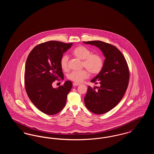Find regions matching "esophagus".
I'll return each instance as SVG.
<instances>
[{"label":"esophagus","instance_id":"obj_1","mask_svg":"<svg viewBox=\"0 0 154 154\" xmlns=\"http://www.w3.org/2000/svg\"><path fill=\"white\" fill-rule=\"evenodd\" d=\"M73 87H76V86H78V85H80V84L76 83V82H73Z\"/></svg>","mask_w":154,"mask_h":154}]
</instances>
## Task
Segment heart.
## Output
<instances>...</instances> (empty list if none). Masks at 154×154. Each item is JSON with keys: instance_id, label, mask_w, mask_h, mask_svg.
Instances as JSON below:
<instances>
[{"instance_id": "b5f03b06", "label": "heart", "mask_w": 154, "mask_h": 154, "mask_svg": "<svg viewBox=\"0 0 154 154\" xmlns=\"http://www.w3.org/2000/svg\"><path fill=\"white\" fill-rule=\"evenodd\" d=\"M72 54L75 57L82 60V66L85 67L92 74L99 73L103 69L104 60L102 57L96 54H92V52L88 48L84 46H79L75 48ZM69 57L65 54L60 60V64L62 69L64 70L68 69ZM89 76V73L87 70L80 71H73L67 75V79L76 83H79Z\"/></svg>"}]
</instances>
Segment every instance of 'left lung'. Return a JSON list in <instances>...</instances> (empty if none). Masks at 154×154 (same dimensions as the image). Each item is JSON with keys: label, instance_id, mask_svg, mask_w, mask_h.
I'll list each match as a JSON object with an SVG mask.
<instances>
[{"label": "left lung", "instance_id": "8db88e82", "mask_svg": "<svg viewBox=\"0 0 154 154\" xmlns=\"http://www.w3.org/2000/svg\"><path fill=\"white\" fill-rule=\"evenodd\" d=\"M98 47L105 60L102 70L92 82H97L99 87L88 86L84 97L85 106L96 114H103L112 109L121 101L127 89L129 71L124 56L117 47L102 41L83 42Z\"/></svg>", "mask_w": 154, "mask_h": 154}]
</instances>
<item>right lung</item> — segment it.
<instances>
[{
	"label": "right lung",
	"instance_id": "1",
	"mask_svg": "<svg viewBox=\"0 0 154 154\" xmlns=\"http://www.w3.org/2000/svg\"><path fill=\"white\" fill-rule=\"evenodd\" d=\"M73 43L49 41L36 45L30 52L25 64V89L31 102L47 115H54L63 109L67 96L72 88L66 81L58 88L52 84L64 78L60 60Z\"/></svg>",
	"mask_w": 154,
	"mask_h": 154
}]
</instances>
